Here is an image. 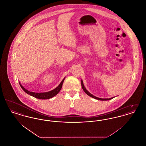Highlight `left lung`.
Segmentation results:
<instances>
[{"label": "left lung", "instance_id": "1", "mask_svg": "<svg viewBox=\"0 0 146 146\" xmlns=\"http://www.w3.org/2000/svg\"><path fill=\"white\" fill-rule=\"evenodd\" d=\"M82 82V88H83V90L84 91V92H85L88 95H89V96L92 97V98H95V99H97V100H101V101H107V100H111L112 98H113V97H112V98H98V97H96V96H94L93 95H92L91 94H90L89 91H88V90L85 89V86H84L82 80V82Z\"/></svg>", "mask_w": 146, "mask_h": 146}]
</instances>
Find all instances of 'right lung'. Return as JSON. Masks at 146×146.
I'll use <instances>...</instances> for the list:
<instances>
[{"instance_id":"obj_1","label":"right lung","mask_w":146,"mask_h":146,"mask_svg":"<svg viewBox=\"0 0 146 146\" xmlns=\"http://www.w3.org/2000/svg\"><path fill=\"white\" fill-rule=\"evenodd\" d=\"M64 80V78L63 79L62 81L61 82V83L60 84V85L55 89L49 91V92H42V93H35V92H31V91H29L27 90H26L25 88H24L21 85V84H20V85L22 90L24 91L26 93H27V94H29L31 96H32L33 97H35V98H36L42 99V100H45V99L51 98L55 96L60 92V91L61 90V89L62 88Z\"/></svg>"}]
</instances>
